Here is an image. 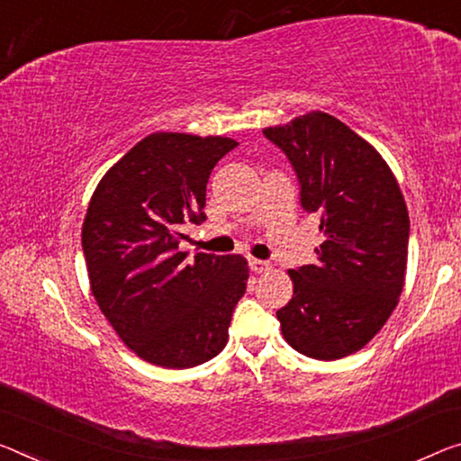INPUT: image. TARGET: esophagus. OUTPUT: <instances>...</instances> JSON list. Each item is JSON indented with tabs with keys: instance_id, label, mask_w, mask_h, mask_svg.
<instances>
[{
	"instance_id": "1",
	"label": "esophagus",
	"mask_w": 461,
	"mask_h": 461,
	"mask_svg": "<svg viewBox=\"0 0 461 461\" xmlns=\"http://www.w3.org/2000/svg\"><path fill=\"white\" fill-rule=\"evenodd\" d=\"M249 267H251V272H255V274H266V272L272 270V266L267 264V261L255 259V258L249 259Z\"/></svg>"
}]
</instances>
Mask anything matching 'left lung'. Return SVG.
Masks as SVG:
<instances>
[{"label":"left lung","instance_id":"left-lung-1","mask_svg":"<svg viewBox=\"0 0 461 461\" xmlns=\"http://www.w3.org/2000/svg\"><path fill=\"white\" fill-rule=\"evenodd\" d=\"M301 183V206L320 218L317 261L290 270L282 336L317 360L369 344L400 301L410 218L398 181L369 141L321 111L266 127Z\"/></svg>","mask_w":461,"mask_h":461}]
</instances>
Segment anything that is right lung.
I'll return each mask as SVG.
<instances>
[{
  "label": "right lung",
  "mask_w": 461,
  "mask_h": 461,
  "mask_svg": "<svg viewBox=\"0 0 461 461\" xmlns=\"http://www.w3.org/2000/svg\"><path fill=\"white\" fill-rule=\"evenodd\" d=\"M235 140L158 131L117 160L82 224L90 290L117 336L146 363L189 369L214 358L245 294L240 255L179 251L183 224L206 221L212 168Z\"/></svg>",
  "instance_id": "add662e5"
}]
</instances>
